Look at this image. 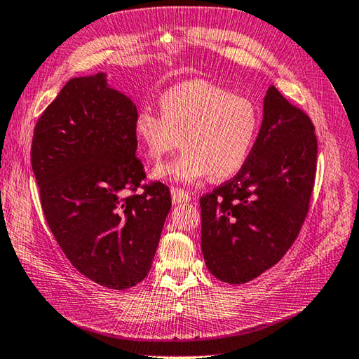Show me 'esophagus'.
<instances>
[{
    "mask_svg": "<svg viewBox=\"0 0 359 359\" xmlns=\"http://www.w3.org/2000/svg\"><path fill=\"white\" fill-rule=\"evenodd\" d=\"M171 196L174 203H182V202H189L191 201V196L180 188H171Z\"/></svg>",
    "mask_w": 359,
    "mask_h": 359,
    "instance_id": "34e87169",
    "label": "esophagus"
}]
</instances>
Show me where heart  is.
I'll list each match as a JSON object with an SVG mask.
<instances>
[{
  "label": "heart",
  "instance_id": "b5f03b06",
  "mask_svg": "<svg viewBox=\"0 0 359 359\" xmlns=\"http://www.w3.org/2000/svg\"><path fill=\"white\" fill-rule=\"evenodd\" d=\"M259 126L257 105L203 79L165 90L160 111L143 107L133 119V132L147 160L158 163L184 147V154L154 175L193 184L212 175L227 179L244 166Z\"/></svg>",
  "mask_w": 359,
  "mask_h": 359
}]
</instances>
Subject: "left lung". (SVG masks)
Segmentation results:
<instances>
[{"mask_svg":"<svg viewBox=\"0 0 359 359\" xmlns=\"http://www.w3.org/2000/svg\"><path fill=\"white\" fill-rule=\"evenodd\" d=\"M316 161L310 116L271 86L244 166L201 198V248L216 278L248 283L283 258L308 215Z\"/></svg>","mask_w":359,"mask_h":359,"instance_id":"obj_1","label":"left lung"}]
</instances>
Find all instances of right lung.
Instances as JSON below:
<instances>
[{"label":"right lung","mask_w":359,"mask_h":359,"mask_svg":"<svg viewBox=\"0 0 359 359\" xmlns=\"http://www.w3.org/2000/svg\"><path fill=\"white\" fill-rule=\"evenodd\" d=\"M135 104L104 73L73 77L34 129L31 163L55 241L95 283L128 290L147 276L171 208L135 156ZM144 193L122 198L126 189Z\"/></svg>","instance_id":"right-lung-1"}]
</instances>
